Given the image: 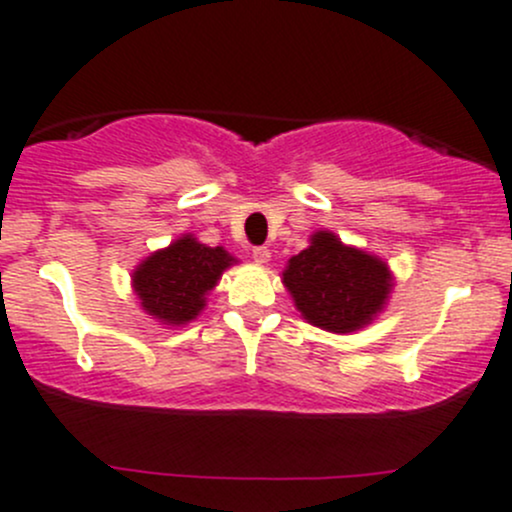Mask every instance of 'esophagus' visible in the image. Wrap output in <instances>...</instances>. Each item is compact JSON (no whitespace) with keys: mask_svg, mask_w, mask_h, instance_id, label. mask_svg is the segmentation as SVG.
Here are the masks:
<instances>
[{"mask_svg":"<svg viewBox=\"0 0 512 512\" xmlns=\"http://www.w3.org/2000/svg\"><path fill=\"white\" fill-rule=\"evenodd\" d=\"M252 260H255L257 265H267V262H270V250H267V247H252Z\"/></svg>","mask_w":512,"mask_h":512,"instance_id":"obj_1","label":"esophagus"}]
</instances>
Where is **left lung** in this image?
<instances>
[{"label": "left lung", "mask_w": 512, "mask_h": 512, "mask_svg": "<svg viewBox=\"0 0 512 512\" xmlns=\"http://www.w3.org/2000/svg\"><path fill=\"white\" fill-rule=\"evenodd\" d=\"M282 282L301 316L331 333L368 326L392 292L390 267L380 257L343 245L328 230L311 235L309 247L287 262Z\"/></svg>", "instance_id": "1"}]
</instances>
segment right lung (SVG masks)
I'll use <instances>...</instances> for the list:
<instances>
[{"instance_id":"1","label":"right lung","mask_w":512,"mask_h":512,"mask_svg":"<svg viewBox=\"0 0 512 512\" xmlns=\"http://www.w3.org/2000/svg\"><path fill=\"white\" fill-rule=\"evenodd\" d=\"M235 262L223 247H206L193 235H181L139 262L132 287L152 319L166 326H184L201 314L208 292Z\"/></svg>"}]
</instances>
